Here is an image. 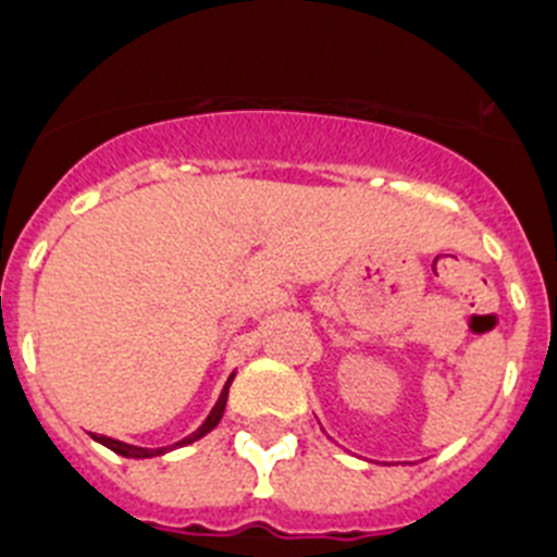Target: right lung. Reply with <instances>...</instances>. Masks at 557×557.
I'll return each instance as SVG.
<instances>
[{"label":"right lung","instance_id":"add662e5","mask_svg":"<svg viewBox=\"0 0 557 557\" xmlns=\"http://www.w3.org/2000/svg\"><path fill=\"white\" fill-rule=\"evenodd\" d=\"M233 377H235V374H230V380L224 383V388H222V397H219V403L213 405V410H210V416L202 422V428H199L197 433L185 435L183 441H177V444H172V447L147 449V447H133V444H124V441H116V438H108V435H94V438H97L99 444H104L108 449H113L116 455H124V458H154V455H163V453H169V449H177V447H185V444H194V441H199L202 435H208L210 430L222 422L224 408H227V394H230V383H233Z\"/></svg>","mask_w":557,"mask_h":557}]
</instances>
